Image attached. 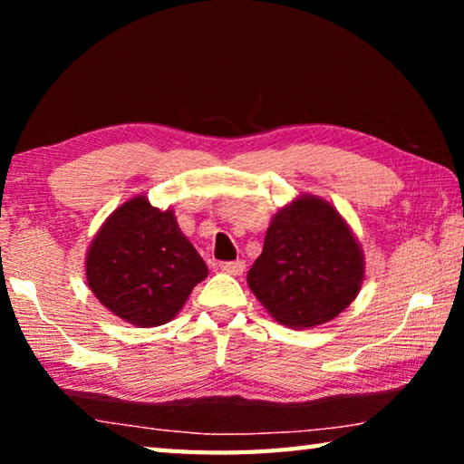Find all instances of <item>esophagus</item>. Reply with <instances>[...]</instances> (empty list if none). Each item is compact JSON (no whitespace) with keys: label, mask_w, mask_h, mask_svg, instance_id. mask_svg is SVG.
<instances>
[{"label":"esophagus","mask_w":464,"mask_h":464,"mask_svg":"<svg viewBox=\"0 0 464 464\" xmlns=\"http://www.w3.org/2000/svg\"><path fill=\"white\" fill-rule=\"evenodd\" d=\"M221 270L225 274H233V276H239V274H243V270H246V262H243V260L225 262V264H221Z\"/></svg>","instance_id":"obj_1"}]
</instances>
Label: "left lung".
Returning a JSON list of instances; mask_svg holds the SVG:
<instances>
[{
    "instance_id": "1",
    "label": "left lung",
    "mask_w": 464,
    "mask_h": 464,
    "mask_svg": "<svg viewBox=\"0 0 464 464\" xmlns=\"http://www.w3.org/2000/svg\"><path fill=\"white\" fill-rule=\"evenodd\" d=\"M364 280V254L334 204L296 196L274 215L247 285L278 324L324 325L354 301Z\"/></svg>"
}]
</instances>
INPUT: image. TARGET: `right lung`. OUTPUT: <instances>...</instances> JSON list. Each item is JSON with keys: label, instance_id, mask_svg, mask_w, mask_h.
<instances>
[{"label": "right lung", "instance_id": "1", "mask_svg": "<svg viewBox=\"0 0 464 464\" xmlns=\"http://www.w3.org/2000/svg\"><path fill=\"white\" fill-rule=\"evenodd\" d=\"M208 268L174 210L135 196L110 215L85 254V278L104 307L135 327L174 319Z\"/></svg>", "mask_w": 464, "mask_h": 464}]
</instances>
